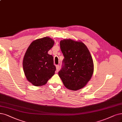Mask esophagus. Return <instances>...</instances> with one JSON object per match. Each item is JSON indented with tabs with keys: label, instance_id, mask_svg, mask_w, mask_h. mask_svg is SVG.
<instances>
[{
	"label": "esophagus",
	"instance_id": "obj_1",
	"mask_svg": "<svg viewBox=\"0 0 122 122\" xmlns=\"http://www.w3.org/2000/svg\"><path fill=\"white\" fill-rule=\"evenodd\" d=\"M59 68H60V66L59 65H56V71L58 72L59 70Z\"/></svg>",
	"mask_w": 122,
	"mask_h": 122
}]
</instances>
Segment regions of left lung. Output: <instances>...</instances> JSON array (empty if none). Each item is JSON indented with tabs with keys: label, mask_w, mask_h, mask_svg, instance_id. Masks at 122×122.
<instances>
[{
	"label": "left lung",
	"mask_w": 122,
	"mask_h": 122,
	"mask_svg": "<svg viewBox=\"0 0 122 122\" xmlns=\"http://www.w3.org/2000/svg\"><path fill=\"white\" fill-rule=\"evenodd\" d=\"M61 50L64 58L58 74L65 86L72 91L84 87L92 77L93 63L88 49L81 42L61 40Z\"/></svg>",
	"instance_id": "8db88e82"
}]
</instances>
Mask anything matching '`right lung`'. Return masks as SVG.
<instances>
[{
  "label": "right lung",
  "mask_w": 122,
  "mask_h": 122,
  "mask_svg": "<svg viewBox=\"0 0 122 122\" xmlns=\"http://www.w3.org/2000/svg\"><path fill=\"white\" fill-rule=\"evenodd\" d=\"M54 44L50 38L37 39L30 44L25 53L22 63L24 73L35 86L45 84L55 74L53 57L48 53Z\"/></svg>",
  "instance_id": "obj_1"
}]
</instances>
